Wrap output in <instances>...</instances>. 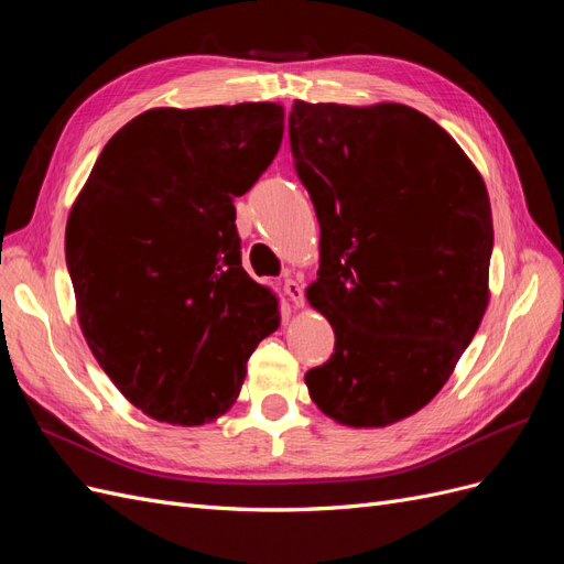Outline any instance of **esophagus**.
Listing matches in <instances>:
<instances>
[{
	"label": "esophagus",
	"instance_id": "1",
	"mask_svg": "<svg viewBox=\"0 0 564 564\" xmlns=\"http://www.w3.org/2000/svg\"><path fill=\"white\" fill-rule=\"evenodd\" d=\"M282 289H284V294L289 296V301H292L296 308H301V305L305 303V296H303V286L296 282V280H292V278H286L284 280V284H282Z\"/></svg>",
	"mask_w": 564,
	"mask_h": 564
}]
</instances>
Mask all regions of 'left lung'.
<instances>
[{"instance_id":"8db88e82","label":"left lung","mask_w":564,"mask_h":564,"mask_svg":"<svg viewBox=\"0 0 564 564\" xmlns=\"http://www.w3.org/2000/svg\"><path fill=\"white\" fill-rule=\"evenodd\" d=\"M289 141L319 220L305 296L336 336L305 386L329 419L381 429L437 395L480 327L487 187L445 129L402 104L296 100Z\"/></svg>"}]
</instances>
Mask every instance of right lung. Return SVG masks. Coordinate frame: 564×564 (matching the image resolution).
Returning <instances> with one entry per match:
<instances>
[{"instance_id":"add662e5","label":"right lung","mask_w":564,"mask_h":564,"mask_svg":"<svg viewBox=\"0 0 564 564\" xmlns=\"http://www.w3.org/2000/svg\"><path fill=\"white\" fill-rule=\"evenodd\" d=\"M278 104L152 108L119 129L73 204L65 261L98 365L143 414H226L247 360L280 327L242 268L235 197L275 160Z\"/></svg>"}]
</instances>
